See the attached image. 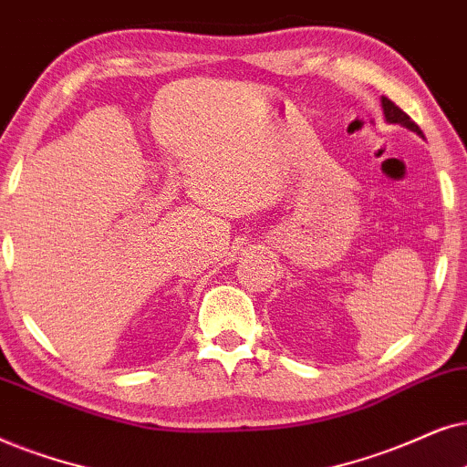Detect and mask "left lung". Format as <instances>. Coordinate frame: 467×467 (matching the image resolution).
<instances>
[{
    "label": "left lung",
    "mask_w": 467,
    "mask_h": 467,
    "mask_svg": "<svg viewBox=\"0 0 467 467\" xmlns=\"http://www.w3.org/2000/svg\"><path fill=\"white\" fill-rule=\"evenodd\" d=\"M382 109H384V117H387L389 123H401V126H406V128L412 130V132L422 136L420 128L416 126V123H414L412 119H410V117H408L406 113H403V110H401L400 107H397L395 102H390L389 98H382Z\"/></svg>",
    "instance_id": "left-lung-1"
}]
</instances>
